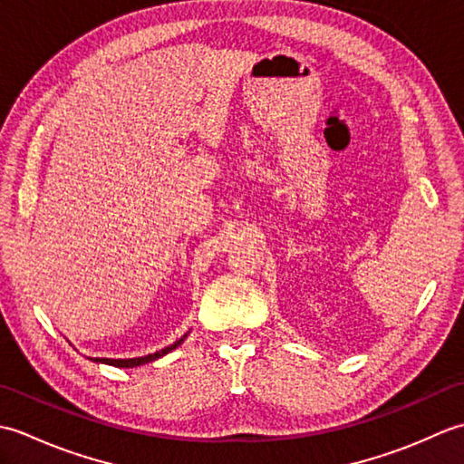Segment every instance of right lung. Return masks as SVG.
Instances as JSON below:
<instances>
[{
	"label": "right lung",
	"instance_id": "add662e5",
	"mask_svg": "<svg viewBox=\"0 0 464 464\" xmlns=\"http://www.w3.org/2000/svg\"><path fill=\"white\" fill-rule=\"evenodd\" d=\"M187 334H183V337L179 341H175L173 344H169V347H165L161 351H157L153 354H147V357H137V359H93L97 362H105V364H113V367H123V369H133V367H140V364H145V362H151L155 359L163 357V354H167L169 351H173L175 347H179V344L185 341Z\"/></svg>",
	"mask_w": 464,
	"mask_h": 464
}]
</instances>
